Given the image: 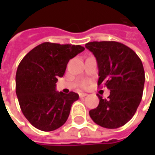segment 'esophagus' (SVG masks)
<instances>
[{
	"mask_svg": "<svg viewBox=\"0 0 155 155\" xmlns=\"http://www.w3.org/2000/svg\"><path fill=\"white\" fill-rule=\"evenodd\" d=\"M79 95H80V97L81 98H83V97H85V96L87 95V94H86V93H80Z\"/></svg>",
	"mask_w": 155,
	"mask_h": 155,
	"instance_id": "1",
	"label": "esophagus"
}]
</instances>
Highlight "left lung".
<instances>
[{"label":"left lung","mask_w":155,"mask_h":155,"mask_svg":"<svg viewBox=\"0 0 155 155\" xmlns=\"http://www.w3.org/2000/svg\"><path fill=\"white\" fill-rule=\"evenodd\" d=\"M85 47L96 58L98 85L110 91L108 99L98 94L99 105L89 112L94 123L107 129H117L129 122L142 100L144 70L134 51L116 41H93Z\"/></svg>","instance_id":"obj_1"}]
</instances>
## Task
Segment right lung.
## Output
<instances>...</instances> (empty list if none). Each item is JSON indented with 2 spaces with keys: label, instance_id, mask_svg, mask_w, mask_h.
Segmentation results:
<instances>
[{
  "label": "right lung",
  "instance_id": "add662e5",
  "mask_svg": "<svg viewBox=\"0 0 155 155\" xmlns=\"http://www.w3.org/2000/svg\"><path fill=\"white\" fill-rule=\"evenodd\" d=\"M80 45L44 42L25 54L15 75V92L22 113L32 125L52 131L67 120L79 94L55 91L58 78L65 72L69 61L84 51Z\"/></svg>",
  "mask_w": 155,
  "mask_h": 155
}]
</instances>
